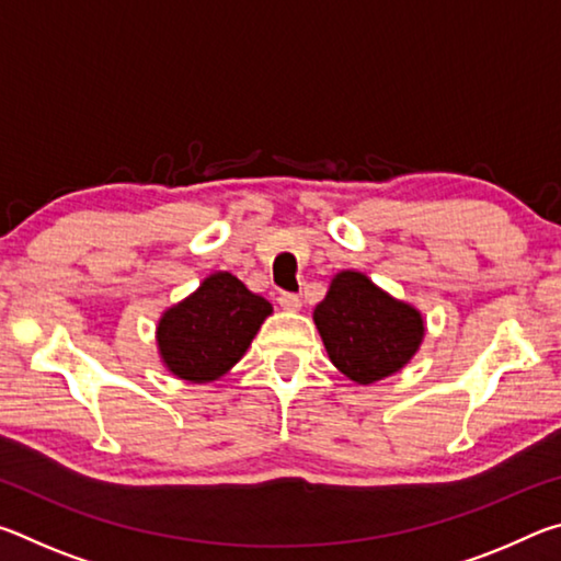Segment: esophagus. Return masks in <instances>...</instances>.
I'll return each mask as SVG.
<instances>
[{
  "label": "esophagus",
  "instance_id": "34e87169",
  "mask_svg": "<svg viewBox=\"0 0 561 561\" xmlns=\"http://www.w3.org/2000/svg\"><path fill=\"white\" fill-rule=\"evenodd\" d=\"M279 307L284 311H299L301 309V299L297 297V294H279Z\"/></svg>",
  "mask_w": 561,
  "mask_h": 561
}]
</instances>
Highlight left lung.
<instances>
[{"mask_svg":"<svg viewBox=\"0 0 561 561\" xmlns=\"http://www.w3.org/2000/svg\"><path fill=\"white\" fill-rule=\"evenodd\" d=\"M314 324L331 364L358 386L401 371L425 336V319L413 304L391 297L356 270L334 274L314 309Z\"/></svg>","mask_w":561,"mask_h":561,"instance_id":"8db88e82","label":"left lung"}]
</instances>
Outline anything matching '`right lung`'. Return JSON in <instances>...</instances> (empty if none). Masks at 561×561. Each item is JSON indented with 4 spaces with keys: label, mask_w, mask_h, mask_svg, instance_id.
Listing matches in <instances>:
<instances>
[{
    "label": "right lung",
    "mask_w": 561,
    "mask_h": 561,
    "mask_svg": "<svg viewBox=\"0 0 561 561\" xmlns=\"http://www.w3.org/2000/svg\"><path fill=\"white\" fill-rule=\"evenodd\" d=\"M270 314L272 304L234 274L213 272L158 319V356L183 381H217L244 356Z\"/></svg>",
    "instance_id": "1"
}]
</instances>
